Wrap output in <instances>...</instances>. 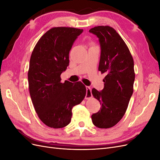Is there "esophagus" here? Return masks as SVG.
<instances>
[{
    "mask_svg": "<svg viewBox=\"0 0 160 160\" xmlns=\"http://www.w3.org/2000/svg\"><path fill=\"white\" fill-rule=\"evenodd\" d=\"M92 93H91V88L89 86H86V96L85 99H89L92 98Z\"/></svg>",
    "mask_w": 160,
    "mask_h": 160,
    "instance_id": "1",
    "label": "esophagus"
}]
</instances>
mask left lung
I'll use <instances>...</instances> for the list:
<instances>
[{
	"label": "left lung",
	"instance_id": "obj_1",
	"mask_svg": "<svg viewBox=\"0 0 160 160\" xmlns=\"http://www.w3.org/2000/svg\"><path fill=\"white\" fill-rule=\"evenodd\" d=\"M99 38L101 55L99 71L106 76L104 88L92 94L101 108L91 115L92 122L99 128H110L122 119L133 91L134 62L128 46L112 27L98 26L89 30Z\"/></svg>",
	"mask_w": 160,
	"mask_h": 160
}]
</instances>
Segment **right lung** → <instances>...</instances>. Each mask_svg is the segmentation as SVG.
<instances>
[{"mask_svg": "<svg viewBox=\"0 0 160 160\" xmlns=\"http://www.w3.org/2000/svg\"><path fill=\"white\" fill-rule=\"evenodd\" d=\"M83 31L52 28L32 51L28 71L30 95L38 118L49 128L67 126L71 122L72 108L85 97L86 88L81 81L61 83V75L69 65V51Z\"/></svg>", "mask_w": 160, "mask_h": 160, "instance_id": "add662e5", "label": "right lung"}]
</instances>
